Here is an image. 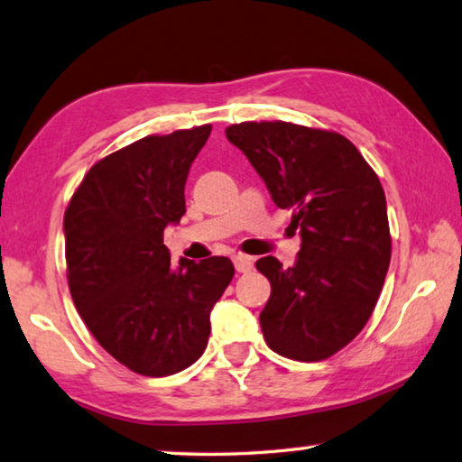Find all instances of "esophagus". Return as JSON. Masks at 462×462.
Instances as JSON below:
<instances>
[{
	"mask_svg": "<svg viewBox=\"0 0 462 462\" xmlns=\"http://www.w3.org/2000/svg\"><path fill=\"white\" fill-rule=\"evenodd\" d=\"M233 265L239 273H247V272H251V269H254V259L247 257V255H241V254L233 255Z\"/></svg>",
	"mask_w": 462,
	"mask_h": 462,
	"instance_id": "obj_1",
	"label": "esophagus"
}]
</instances>
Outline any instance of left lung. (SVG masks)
Wrapping results in <instances>:
<instances>
[{
	"mask_svg": "<svg viewBox=\"0 0 462 462\" xmlns=\"http://www.w3.org/2000/svg\"><path fill=\"white\" fill-rule=\"evenodd\" d=\"M280 208L293 211L301 247L293 267L267 255L255 267L272 283L259 316L267 346L319 362L370 319L393 254L386 197L360 151L334 130L272 120L225 130Z\"/></svg>",
	"mask_w": 462,
	"mask_h": 462,
	"instance_id": "left-lung-1",
	"label": "left lung"
}]
</instances>
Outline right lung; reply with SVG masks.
Returning a JSON list of instances; mask_svg holds the SVG:
<instances>
[{"instance_id": "add662e5", "label": "right lung", "mask_w": 462, "mask_h": 462, "mask_svg": "<svg viewBox=\"0 0 462 462\" xmlns=\"http://www.w3.org/2000/svg\"><path fill=\"white\" fill-rule=\"evenodd\" d=\"M211 125L151 134L86 172L64 215L68 287L104 350L151 378L189 368L211 334V310L235 267L180 259L162 243L185 215V182Z\"/></svg>"}]
</instances>
